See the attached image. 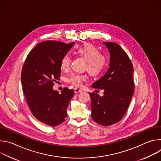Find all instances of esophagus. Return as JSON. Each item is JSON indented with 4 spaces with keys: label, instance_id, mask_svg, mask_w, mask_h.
Segmentation results:
<instances>
[{
    "label": "esophagus",
    "instance_id": "34e87169",
    "mask_svg": "<svg viewBox=\"0 0 161 161\" xmlns=\"http://www.w3.org/2000/svg\"><path fill=\"white\" fill-rule=\"evenodd\" d=\"M74 90H75V92L76 94L80 93V92H82V90H81V89L78 88H75L74 89Z\"/></svg>",
    "mask_w": 161,
    "mask_h": 161
}]
</instances>
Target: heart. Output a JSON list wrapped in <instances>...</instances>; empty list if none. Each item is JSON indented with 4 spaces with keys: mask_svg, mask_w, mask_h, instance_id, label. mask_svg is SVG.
I'll return each instance as SVG.
<instances>
[{
    "mask_svg": "<svg viewBox=\"0 0 161 161\" xmlns=\"http://www.w3.org/2000/svg\"><path fill=\"white\" fill-rule=\"evenodd\" d=\"M75 53L83 57L85 60V67L90 75L92 76L98 75L103 72L105 68L106 62L105 57L101 54L99 50L92 44H86L80 46L75 50ZM70 62V57L68 55H64L60 61L62 69H67L69 67ZM85 80V76L78 73L71 74L68 78V81L76 86H80Z\"/></svg>",
    "mask_w": 161,
    "mask_h": 161,
    "instance_id": "heart-1",
    "label": "heart"
}]
</instances>
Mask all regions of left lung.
Listing matches in <instances>:
<instances>
[{"instance_id":"8db88e82","label":"left lung","mask_w":161,"mask_h":161,"mask_svg":"<svg viewBox=\"0 0 161 161\" xmlns=\"http://www.w3.org/2000/svg\"><path fill=\"white\" fill-rule=\"evenodd\" d=\"M103 44L109 52V67L105 75L92 85L94 88L104 90V95L90 93L91 116L98 124L109 126L123 118L129 106L134 88L133 65L118 44Z\"/></svg>"}]
</instances>
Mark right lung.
Here are the masks:
<instances>
[{"label": "right lung", "mask_w": 161, "mask_h": 161, "mask_svg": "<svg viewBox=\"0 0 161 161\" xmlns=\"http://www.w3.org/2000/svg\"><path fill=\"white\" fill-rule=\"evenodd\" d=\"M75 43L41 42L29 53L23 66L21 81L26 101L36 119L46 125H58L67 116L74 91L65 87L59 94L53 86L60 79L62 57Z\"/></svg>", "instance_id": "add662e5"}]
</instances>
